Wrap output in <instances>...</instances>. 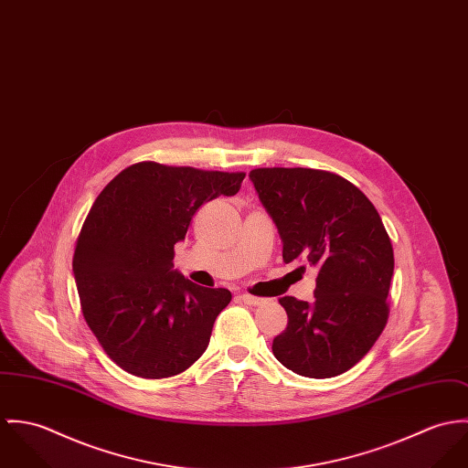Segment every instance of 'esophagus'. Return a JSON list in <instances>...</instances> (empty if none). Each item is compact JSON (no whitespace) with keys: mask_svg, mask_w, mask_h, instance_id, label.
I'll return each mask as SVG.
<instances>
[{"mask_svg":"<svg viewBox=\"0 0 468 468\" xmlns=\"http://www.w3.org/2000/svg\"><path fill=\"white\" fill-rule=\"evenodd\" d=\"M246 305H251V307H257V305H261L265 300H261V298H255V296H251V294H240L239 296Z\"/></svg>","mask_w":468,"mask_h":468,"instance_id":"obj_1","label":"esophagus"}]
</instances>
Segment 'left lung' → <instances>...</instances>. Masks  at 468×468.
<instances>
[{
  "label": "left lung",
  "mask_w": 468,
  "mask_h": 468,
  "mask_svg": "<svg viewBox=\"0 0 468 468\" xmlns=\"http://www.w3.org/2000/svg\"><path fill=\"white\" fill-rule=\"evenodd\" d=\"M250 179L278 228L283 261L307 260L317 269L312 303L280 300L289 323L272 354L302 377L341 375L388 321L395 259L382 218L357 186L332 172L255 168Z\"/></svg>",
  "instance_id": "obj_1"
}]
</instances>
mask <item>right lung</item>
<instances>
[{"mask_svg": "<svg viewBox=\"0 0 468 468\" xmlns=\"http://www.w3.org/2000/svg\"><path fill=\"white\" fill-rule=\"evenodd\" d=\"M246 174L144 161L95 199L73 255L82 314L105 354L142 378L185 371L208 348L228 289L201 287L174 269V246L205 203L235 196Z\"/></svg>", "mask_w": 468, "mask_h": 468, "instance_id": "obj_1", "label": "right lung"}]
</instances>
